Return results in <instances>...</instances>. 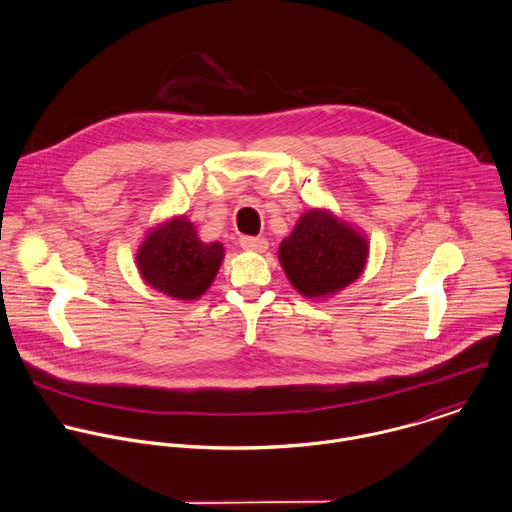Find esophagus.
Masks as SVG:
<instances>
[{"instance_id": "34e87169", "label": "esophagus", "mask_w": 512, "mask_h": 512, "mask_svg": "<svg viewBox=\"0 0 512 512\" xmlns=\"http://www.w3.org/2000/svg\"><path fill=\"white\" fill-rule=\"evenodd\" d=\"M239 245L245 249V251H257V253H263L267 247H269V241L265 237H251V235H243L239 237Z\"/></svg>"}]
</instances>
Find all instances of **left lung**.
I'll return each instance as SVG.
<instances>
[{
	"instance_id": "1",
	"label": "left lung",
	"mask_w": 512,
	"mask_h": 512,
	"mask_svg": "<svg viewBox=\"0 0 512 512\" xmlns=\"http://www.w3.org/2000/svg\"><path fill=\"white\" fill-rule=\"evenodd\" d=\"M366 239L326 211L310 209L279 247L291 285L308 299L334 295L364 271Z\"/></svg>"
}]
</instances>
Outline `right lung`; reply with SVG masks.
I'll list each match as a JSON object with an SVG mask.
<instances>
[{"label":"right lung","instance_id":"1","mask_svg":"<svg viewBox=\"0 0 512 512\" xmlns=\"http://www.w3.org/2000/svg\"><path fill=\"white\" fill-rule=\"evenodd\" d=\"M221 259L223 245L200 241L194 223L184 215L154 229L136 253L144 281L180 301H196L204 295Z\"/></svg>","mask_w":512,"mask_h":512}]
</instances>
